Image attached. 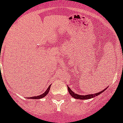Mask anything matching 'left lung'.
I'll return each mask as SVG.
<instances>
[{
	"label": "left lung",
	"mask_w": 123,
	"mask_h": 123,
	"mask_svg": "<svg viewBox=\"0 0 123 123\" xmlns=\"http://www.w3.org/2000/svg\"><path fill=\"white\" fill-rule=\"evenodd\" d=\"M68 91H69V94L71 95L72 97L73 98H75L76 99H80V100H86V99H90V98H93L95 97L98 96V95H100L101 93H102L104 91H105L106 90L104 89V90L101 91V92H100L98 93H94V94H90V95H78V94H76L73 91L71 90L70 89V88L68 86Z\"/></svg>",
	"instance_id": "left-lung-1"
}]
</instances>
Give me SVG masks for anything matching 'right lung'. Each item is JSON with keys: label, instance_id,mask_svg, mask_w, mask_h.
I'll return each instance as SVG.
<instances>
[{"label": "right lung", "instance_id": "1", "mask_svg": "<svg viewBox=\"0 0 123 123\" xmlns=\"http://www.w3.org/2000/svg\"><path fill=\"white\" fill-rule=\"evenodd\" d=\"M50 85L49 86V88H48L47 89V90L45 92V93H43V94L40 95H38V96H36V97H30V98H32V99H39V98H42L44 97L45 96H46L49 93V92L50 90Z\"/></svg>", "mask_w": 123, "mask_h": 123}]
</instances>
